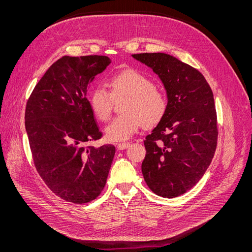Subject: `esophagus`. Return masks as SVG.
<instances>
[{
  "mask_svg": "<svg viewBox=\"0 0 252 252\" xmlns=\"http://www.w3.org/2000/svg\"><path fill=\"white\" fill-rule=\"evenodd\" d=\"M129 146H130V143H120L117 145V147L119 150H123V149H126L128 148Z\"/></svg>",
  "mask_w": 252,
  "mask_h": 252,
  "instance_id": "esophagus-1",
  "label": "esophagus"
}]
</instances>
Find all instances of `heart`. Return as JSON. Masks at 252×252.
<instances>
[{
  "instance_id": "b5f03b06",
  "label": "heart",
  "mask_w": 252,
  "mask_h": 252,
  "mask_svg": "<svg viewBox=\"0 0 252 252\" xmlns=\"http://www.w3.org/2000/svg\"><path fill=\"white\" fill-rule=\"evenodd\" d=\"M110 94L103 87L91 91L88 101L94 116L101 121H107L112 111V98L126 96L122 112L106 127V136L112 142H124L144 125L156 126L165 116L167 98L162 90L155 87L151 80L141 71L128 68L110 78L108 82Z\"/></svg>"
}]
</instances>
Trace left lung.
I'll use <instances>...</instances> for the list:
<instances>
[{
  "label": "left lung",
  "mask_w": 252,
  "mask_h": 252,
  "mask_svg": "<svg viewBox=\"0 0 252 252\" xmlns=\"http://www.w3.org/2000/svg\"><path fill=\"white\" fill-rule=\"evenodd\" d=\"M132 57L158 75L167 94L165 116L144 141L142 173L152 191L171 199L191 189L215 156L213 94L199 70L177 58L162 52Z\"/></svg>",
  "instance_id": "8db88e82"
}]
</instances>
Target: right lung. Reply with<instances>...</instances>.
<instances>
[{"instance_id":"1","label":"right lung","mask_w":252,"mask_h":252,"mask_svg":"<svg viewBox=\"0 0 252 252\" xmlns=\"http://www.w3.org/2000/svg\"><path fill=\"white\" fill-rule=\"evenodd\" d=\"M110 63L105 56L62 57L26 104L35 168L51 191L68 202L85 204L100 195L116 154L113 145L85 146L102 136L87 100L88 86Z\"/></svg>"}]
</instances>
